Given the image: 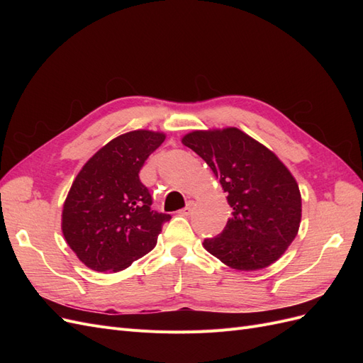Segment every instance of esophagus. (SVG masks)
I'll return each instance as SVG.
<instances>
[{"label":"esophagus","instance_id":"esophagus-1","mask_svg":"<svg viewBox=\"0 0 363 363\" xmlns=\"http://www.w3.org/2000/svg\"><path fill=\"white\" fill-rule=\"evenodd\" d=\"M192 211H194V207H192V203H189L188 206H186L184 208H182L180 211V213L182 215H184V216H188V215H191L192 213Z\"/></svg>","mask_w":363,"mask_h":363}]
</instances>
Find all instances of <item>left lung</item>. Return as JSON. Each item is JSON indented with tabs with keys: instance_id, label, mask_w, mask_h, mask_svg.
I'll list each match as a JSON object with an SVG mask.
<instances>
[{
	"instance_id": "1",
	"label": "left lung",
	"mask_w": 363,
	"mask_h": 363,
	"mask_svg": "<svg viewBox=\"0 0 363 363\" xmlns=\"http://www.w3.org/2000/svg\"><path fill=\"white\" fill-rule=\"evenodd\" d=\"M182 142L211 167L233 208L223 232L204 239V248L233 269L269 267L291 245L301 221V195L289 169L235 127L196 130Z\"/></svg>"
}]
</instances>
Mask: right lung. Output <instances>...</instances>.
I'll use <instances>...</instances> for the list:
<instances>
[{
	"mask_svg": "<svg viewBox=\"0 0 363 363\" xmlns=\"http://www.w3.org/2000/svg\"><path fill=\"white\" fill-rule=\"evenodd\" d=\"M164 140L135 130L106 144L77 175L62 212V232L87 268L118 272L157 244L171 215L151 211L152 199L139 171Z\"/></svg>",
	"mask_w": 363,
	"mask_h": 363,
	"instance_id": "1",
	"label": "right lung"
}]
</instances>
